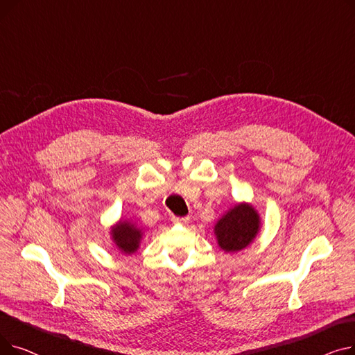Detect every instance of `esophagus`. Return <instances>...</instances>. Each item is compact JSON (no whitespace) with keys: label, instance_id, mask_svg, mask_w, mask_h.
Returning a JSON list of instances; mask_svg holds the SVG:
<instances>
[{"label":"esophagus","instance_id":"esophagus-1","mask_svg":"<svg viewBox=\"0 0 355 355\" xmlns=\"http://www.w3.org/2000/svg\"><path fill=\"white\" fill-rule=\"evenodd\" d=\"M173 221L175 223V225H187V223L190 221V217L185 216V217H173Z\"/></svg>","mask_w":355,"mask_h":355}]
</instances>
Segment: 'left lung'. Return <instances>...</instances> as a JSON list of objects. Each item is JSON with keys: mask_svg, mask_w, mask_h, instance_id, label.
<instances>
[{"mask_svg": "<svg viewBox=\"0 0 355 355\" xmlns=\"http://www.w3.org/2000/svg\"><path fill=\"white\" fill-rule=\"evenodd\" d=\"M214 230L223 250L237 252L245 249L256 237L259 216L248 204H240L218 220Z\"/></svg>", "mask_w": 355, "mask_h": 355, "instance_id": "obj_1", "label": "left lung"}]
</instances>
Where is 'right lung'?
<instances>
[{
  "label": "right lung",
  "instance_id": "1",
  "mask_svg": "<svg viewBox=\"0 0 355 355\" xmlns=\"http://www.w3.org/2000/svg\"><path fill=\"white\" fill-rule=\"evenodd\" d=\"M112 234L116 246L125 253H134L139 246L141 232L129 223H121L116 229L112 230Z\"/></svg>",
  "mask_w": 355,
  "mask_h": 355
}]
</instances>
